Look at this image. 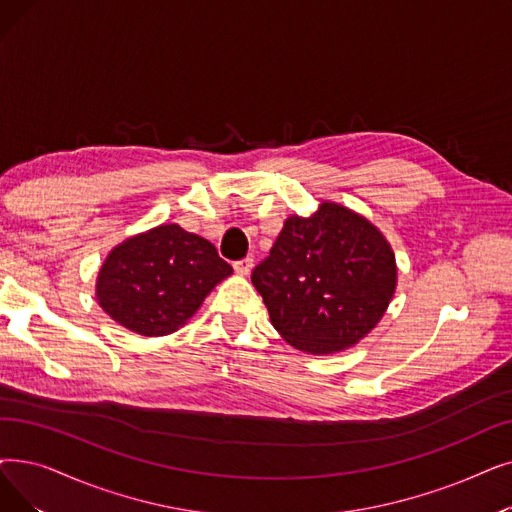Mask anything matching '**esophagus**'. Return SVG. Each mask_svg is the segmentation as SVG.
<instances>
[{
    "label": "esophagus",
    "instance_id": "obj_1",
    "mask_svg": "<svg viewBox=\"0 0 512 512\" xmlns=\"http://www.w3.org/2000/svg\"><path fill=\"white\" fill-rule=\"evenodd\" d=\"M251 270H253V259H251V257L240 259V261L234 263V272H236L238 276H249Z\"/></svg>",
    "mask_w": 512,
    "mask_h": 512
}]
</instances>
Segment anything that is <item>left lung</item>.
I'll return each instance as SVG.
<instances>
[{
    "instance_id": "obj_1",
    "label": "left lung",
    "mask_w": 512,
    "mask_h": 512,
    "mask_svg": "<svg viewBox=\"0 0 512 512\" xmlns=\"http://www.w3.org/2000/svg\"><path fill=\"white\" fill-rule=\"evenodd\" d=\"M280 337L311 355L358 345L381 322L397 286L395 253L364 215L322 201L284 221L251 276Z\"/></svg>"
}]
</instances>
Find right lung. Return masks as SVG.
<instances>
[{"label": "right lung", "mask_w": 512, "mask_h": 512, "mask_svg": "<svg viewBox=\"0 0 512 512\" xmlns=\"http://www.w3.org/2000/svg\"><path fill=\"white\" fill-rule=\"evenodd\" d=\"M232 265L213 244L177 224L129 236L110 251L96 280V301L119 326L142 337L182 328Z\"/></svg>", "instance_id": "1"}]
</instances>
